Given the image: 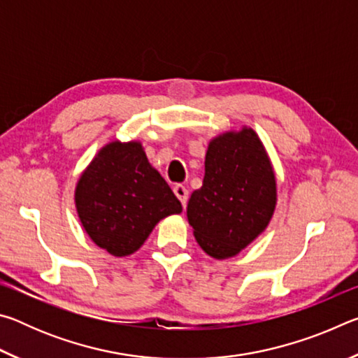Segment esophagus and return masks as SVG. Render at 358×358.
<instances>
[{"mask_svg": "<svg viewBox=\"0 0 358 358\" xmlns=\"http://www.w3.org/2000/svg\"><path fill=\"white\" fill-rule=\"evenodd\" d=\"M173 192H175V196L180 199L181 205L186 207V202H187V189H186V187L183 185H177L173 187Z\"/></svg>", "mask_w": 358, "mask_h": 358, "instance_id": "obj_1", "label": "esophagus"}]
</instances>
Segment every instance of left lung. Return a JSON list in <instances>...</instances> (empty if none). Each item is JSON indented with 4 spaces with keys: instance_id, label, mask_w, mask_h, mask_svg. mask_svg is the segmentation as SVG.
I'll return each mask as SVG.
<instances>
[{
    "instance_id": "8db88e82",
    "label": "left lung",
    "mask_w": 358,
    "mask_h": 358,
    "mask_svg": "<svg viewBox=\"0 0 358 358\" xmlns=\"http://www.w3.org/2000/svg\"><path fill=\"white\" fill-rule=\"evenodd\" d=\"M276 199L275 171L264 143L243 126L210 141L202 187L191 194L186 215L199 246L222 260L264 232Z\"/></svg>"
}]
</instances>
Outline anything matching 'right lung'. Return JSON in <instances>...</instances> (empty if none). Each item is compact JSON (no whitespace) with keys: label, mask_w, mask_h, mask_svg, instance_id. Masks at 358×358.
Masks as SVG:
<instances>
[{"label":"right lung","mask_w":358,"mask_h":358,"mask_svg":"<svg viewBox=\"0 0 358 358\" xmlns=\"http://www.w3.org/2000/svg\"><path fill=\"white\" fill-rule=\"evenodd\" d=\"M74 201L88 237L115 257L136 252L157 222L183 210L137 141L104 145L78 178Z\"/></svg>","instance_id":"1"}]
</instances>
